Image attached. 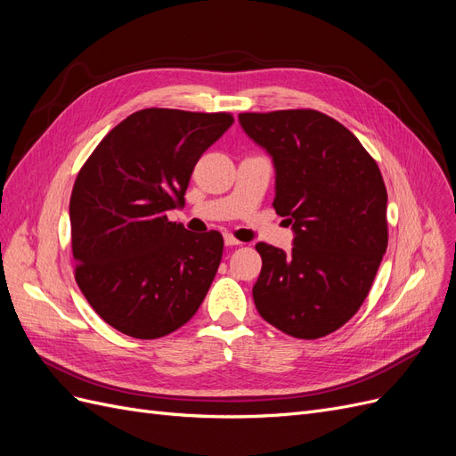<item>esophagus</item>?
Here are the masks:
<instances>
[{"mask_svg": "<svg viewBox=\"0 0 456 456\" xmlns=\"http://www.w3.org/2000/svg\"><path fill=\"white\" fill-rule=\"evenodd\" d=\"M224 243L228 245V247H236V245H241V241L240 240H236L233 236H230V233H226L224 236Z\"/></svg>", "mask_w": 456, "mask_h": 456, "instance_id": "obj_1", "label": "esophagus"}]
</instances>
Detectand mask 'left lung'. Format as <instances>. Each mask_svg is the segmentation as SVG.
<instances>
[{
	"mask_svg": "<svg viewBox=\"0 0 456 456\" xmlns=\"http://www.w3.org/2000/svg\"><path fill=\"white\" fill-rule=\"evenodd\" d=\"M268 151L273 209L293 226V249L256 243L258 314L295 338L333 333L360 310L388 247V194L377 161L354 133L315 110L240 114Z\"/></svg>",
	"mask_w": 456,
	"mask_h": 456,
	"instance_id": "1",
	"label": "left lung"
}]
</instances>
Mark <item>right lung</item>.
Segmentation results:
<instances>
[{
    "label": "right lung",
    "mask_w": 456,
    "mask_h": 456,
    "mask_svg": "<svg viewBox=\"0 0 456 456\" xmlns=\"http://www.w3.org/2000/svg\"><path fill=\"white\" fill-rule=\"evenodd\" d=\"M230 114L146 108L110 131L81 167L70 198L76 281L102 320L151 340L191 320L223 258V236L188 232L184 207L198 159Z\"/></svg>",
    "instance_id": "add662e5"
}]
</instances>
